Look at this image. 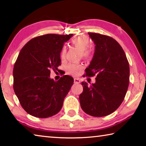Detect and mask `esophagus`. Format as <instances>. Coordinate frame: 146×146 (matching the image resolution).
<instances>
[{"mask_svg":"<svg viewBox=\"0 0 146 146\" xmlns=\"http://www.w3.org/2000/svg\"><path fill=\"white\" fill-rule=\"evenodd\" d=\"M74 82L76 83V84H78V83L80 82V80L77 78H74Z\"/></svg>","mask_w":146,"mask_h":146,"instance_id":"34e87169","label":"esophagus"}]
</instances>
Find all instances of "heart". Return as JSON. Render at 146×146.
Here are the masks:
<instances>
[{
	"mask_svg": "<svg viewBox=\"0 0 146 146\" xmlns=\"http://www.w3.org/2000/svg\"><path fill=\"white\" fill-rule=\"evenodd\" d=\"M71 42L76 48H78L81 51L82 55L84 57H88L90 55V49L88 47L90 45V40L88 36L86 35H79L73 38L71 40ZM66 55V49L63 48L60 52V57L62 59L64 58ZM82 69V66L80 64H70L67 66V71L71 75H77L79 71Z\"/></svg>",
	"mask_w": 146,
	"mask_h": 146,
	"instance_id": "1",
	"label": "heart"
}]
</instances>
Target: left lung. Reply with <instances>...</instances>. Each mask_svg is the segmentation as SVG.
Listing matches in <instances>:
<instances>
[{"instance_id": "1", "label": "left lung", "mask_w": 146, "mask_h": 146, "mask_svg": "<svg viewBox=\"0 0 146 146\" xmlns=\"http://www.w3.org/2000/svg\"><path fill=\"white\" fill-rule=\"evenodd\" d=\"M95 44V53L86 75H97L95 84L82 82L83 92L79 96L86 113L101 117L115 111L123 102L129 82V66L119 44L110 36L88 33Z\"/></svg>"}]
</instances>
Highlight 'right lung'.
I'll list each match as a JSON object with an SVG mask.
<instances>
[{
  "label": "right lung",
  "mask_w": 146,
  "mask_h": 146,
  "mask_svg": "<svg viewBox=\"0 0 146 146\" xmlns=\"http://www.w3.org/2000/svg\"><path fill=\"white\" fill-rule=\"evenodd\" d=\"M72 36L44 35L32 38L20 51L13 71V90L28 114L48 118L60 111L73 78L64 75L55 81L49 76L51 70H58L61 65L64 43Z\"/></svg>",
  "instance_id": "right-lung-1"
}]
</instances>
